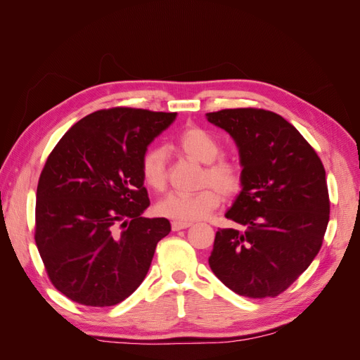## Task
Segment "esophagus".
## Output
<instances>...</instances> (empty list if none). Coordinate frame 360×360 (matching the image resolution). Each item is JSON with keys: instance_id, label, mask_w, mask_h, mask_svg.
Segmentation results:
<instances>
[{"instance_id": "esophagus-1", "label": "esophagus", "mask_w": 360, "mask_h": 360, "mask_svg": "<svg viewBox=\"0 0 360 360\" xmlns=\"http://www.w3.org/2000/svg\"><path fill=\"white\" fill-rule=\"evenodd\" d=\"M191 225H192L191 222H180V221H174V222L171 224V226H172V230H174V231L184 230V228H189Z\"/></svg>"}]
</instances>
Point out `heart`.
Returning a JSON list of instances; mask_svg holds the SVG:
<instances>
[{
	"instance_id": "obj_1",
	"label": "heart",
	"mask_w": 360,
	"mask_h": 360,
	"mask_svg": "<svg viewBox=\"0 0 360 360\" xmlns=\"http://www.w3.org/2000/svg\"><path fill=\"white\" fill-rule=\"evenodd\" d=\"M181 153L200 163H204L197 193H168L163 197L156 210L172 221L192 222L204 219L225 198H234L243 188L242 167L233 159L221 156L222 146L210 132L200 126H189L176 141ZM141 174L148 188L163 191L167 186V156L162 147H150L141 159Z\"/></svg>"
}]
</instances>
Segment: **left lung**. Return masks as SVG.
<instances>
[{"mask_svg":"<svg viewBox=\"0 0 360 360\" xmlns=\"http://www.w3.org/2000/svg\"><path fill=\"white\" fill-rule=\"evenodd\" d=\"M207 120L234 138L243 167V189L225 214L242 228L216 233L210 269L240 296L276 297L321 249L330 213L323 162L271 111L234 108Z\"/></svg>","mask_w":360,"mask_h":360,"instance_id":"left-lung-1","label":"left lung"}]
</instances>
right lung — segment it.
I'll use <instances>...</instances> for the list:
<instances>
[{
  "mask_svg": "<svg viewBox=\"0 0 360 360\" xmlns=\"http://www.w3.org/2000/svg\"><path fill=\"white\" fill-rule=\"evenodd\" d=\"M117 106L72 126L49 153L36 195L34 240L52 285L85 307H112L144 281L171 231L141 174L147 146L176 118Z\"/></svg>",
  "mask_w": 360,
  "mask_h": 360,
  "instance_id": "right-lung-1",
  "label": "right lung"
}]
</instances>
